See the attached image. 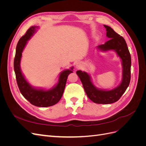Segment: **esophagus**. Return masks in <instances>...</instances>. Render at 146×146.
<instances>
[{"label": "esophagus", "mask_w": 146, "mask_h": 146, "mask_svg": "<svg viewBox=\"0 0 146 146\" xmlns=\"http://www.w3.org/2000/svg\"><path fill=\"white\" fill-rule=\"evenodd\" d=\"M82 64L80 63H77L76 64V68L77 69H80L82 68Z\"/></svg>", "instance_id": "esophagus-1"}]
</instances>
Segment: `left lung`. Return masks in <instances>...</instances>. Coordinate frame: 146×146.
Segmentation results:
<instances>
[{"label":"left lung","instance_id":"8db88e82","mask_svg":"<svg viewBox=\"0 0 146 146\" xmlns=\"http://www.w3.org/2000/svg\"><path fill=\"white\" fill-rule=\"evenodd\" d=\"M104 27L107 30V36L110 39L104 44L99 45L98 47L104 51L115 50L122 60V80L120 85L111 90H100L94 86L86 72L82 70L76 72L88 98L93 102L99 104H109L117 102L126 91L131 78V56L124 38L109 26L104 25Z\"/></svg>","mask_w":146,"mask_h":146}]
</instances>
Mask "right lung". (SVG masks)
Instances as JSON below:
<instances>
[{
    "label": "right lung",
    "mask_w": 146,
    "mask_h": 146,
    "mask_svg": "<svg viewBox=\"0 0 146 146\" xmlns=\"http://www.w3.org/2000/svg\"><path fill=\"white\" fill-rule=\"evenodd\" d=\"M36 27H31L28 29L24 36L19 40L16 48V54L14 60V70L17 86L21 93L30 104L39 107H47L58 103L63 96L66 81L69 74L72 72L73 67L70 69L63 70L60 75L59 81L57 85L52 90L44 91L36 90L30 86L26 81L20 69V61L24 48L27 41L35 32Z\"/></svg>",
    "instance_id": "obj_1"
}]
</instances>
